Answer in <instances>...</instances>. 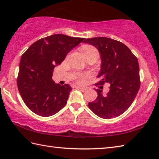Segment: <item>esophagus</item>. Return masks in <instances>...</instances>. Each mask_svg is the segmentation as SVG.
I'll return each mask as SVG.
<instances>
[{"label": "esophagus", "instance_id": "34e87169", "mask_svg": "<svg viewBox=\"0 0 159 159\" xmlns=\"http://www.w3.org/2000/svg\"><path fill=\"white\" fill-rule=\"evenodd\" d=\"M76 88H79L80 89L81 91H83V92H85V91L87 90V88L86 87H79V86H76Z\"/></svg>", "mask_w": 159, "mask_h": 159}]
</instances>
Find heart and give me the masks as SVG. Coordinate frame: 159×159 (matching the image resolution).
<instances>
[{
  "instance_id": "obj_1",
  "label": "heart",
  "mask_w": 159,
  "mask_h": 159,
  "mask_svg": "<svg viewBox=\"0 0 159 159\" xmlns=\"http://www.w3.org/2000/svg\"><path fill=\"white\" fill-rule=\"evenodd\" d=\"M81 50L83 52V55H85V58L87 59L91 56H97L98 57V52L97 49L91 45H83L81 46ZM88 76V74H82L77 73L76 74V80L78 83L83 84L85 81L87 76Z\"/></svg>"
}]
</instances>
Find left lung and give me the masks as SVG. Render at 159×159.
Returning a JSON list of instances; mask_svg holds the SVG:
<instances>
[{"mask_svg":"<svg viewBox=\"0 0 159 159\" xmlns=\"http://www.w3.org/2000/svg\"><path fill=\"white\" fill-rule=\"evenodd\" d=\"M83 43L93 46L101 57V68L98 84H110L109 91L95 89L97 98L88 103L96 116L111 119L124 113L133 103L140 87L139 66L137 57L123 43L99 37L86 39Z\"/></svg>","mask_w":159,"mask_h":159,"instance_id":"obj_1","label":"left lung"}]
</instances>
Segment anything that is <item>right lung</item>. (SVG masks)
<instances>
[{
	"label": "right lung",
	"mask_w": 159,
	"mask_h": 159,
	"mask_svg": "<svg viewBox=\"0 0 159 159\" xmlns=\"http://www.w3.org/2000/svg\"><path fill=\"white\" fill-rule=\"evenodd\" d=\"M84 39L52 35L33 43L22 55L17 84L24 102L33 113L49 117L65 107L72 89L53 81V70Z\"/></svg>",
	"instance_id": "right-lung-1"
}]
</instances>
